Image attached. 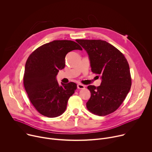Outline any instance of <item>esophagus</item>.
I'll list each match as a JSON object with an SVG mask.
<instances>
[{
  "label": "esophagus",
  "mask_w": 152,
  "mask_h": 152,
  "mask_svg": "<svg viewBox=\"0 0 152 152\" xmlns=\"http://www.w3.org/2000/svg\"><path fill=\"white\" fill-rule=\"evenodd\" d=\"M77 87L78 89H83L85 88V85L79 83L77 85Z\"/></svg>",
  "instance_id": "1"
}]
</instances>
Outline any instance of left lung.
I'll return each instance as SVG.
<instances>
[{"instance_id":"1","label":"left lung","mask_w":152,"mask_h":152,"mask_svg":"<svg viewBox=\"0 0 152 152\" xmlns=\"http://www.w3.org/2000/svg\"><path fill=\"white\" fill-rule=\"evenodd\" d=\"M87 52L91 71L100 75V86H88L91 97L86 107L99 116L116 111L125 99L131 87L129 66L123 54L106 41L76 39Z\"/></svg>"}]
</instances>
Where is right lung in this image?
<instances>
[{
    "instance_id": "1",
    "label": "right lung",
    "mask_w": 152,
    "mask_h": 152,
    "mask_svg": "<svg viewBox=\"0 0 152 152\" xmlns=\"http://www.w3.org/2000/svg\"><path fill=\"white\" fill-rule=\"evenodd\" d=\"M73 50L82 49L71 40H55L37 48L27 59L24 86L31 102L42 115L53 118L62 114L77 88L74 82L59 85L56 79L65 67L66 55Z\"/></svg>"
}]
</instances>
